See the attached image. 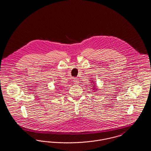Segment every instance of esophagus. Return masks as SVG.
<instances>
[{
    "mask_svg": "<svg viewBox=\"0 0 151 151\" xmlns=\"http://www.w3.org/2000/svg\"><path fill=\"white\" fill-rule=\"evenodd\" d=\"M73 83H74L75 84H79V81L78 80V79H76V78H74L73 80Z\"/></svg>",
    "mask_w": 151,
    "mask_h": 151,
    "instance_id": "34e87169",
    "label": "esophagus"
}]
</instances>
